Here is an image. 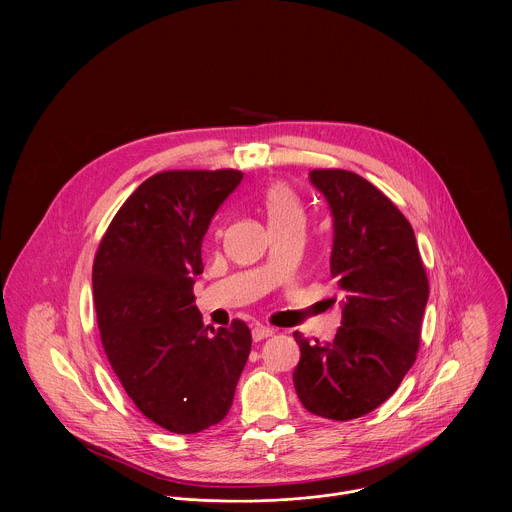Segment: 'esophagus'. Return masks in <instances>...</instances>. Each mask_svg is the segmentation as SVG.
Segmentation results:
<instances>
[{
	"label": "esophagus",
	"mask_w": 512,
	"mask_h": 512,
	"mask_svg": "<svg viewBox=\"0 0 512 512\" xmlns=\"http://www.w3.org/2000/svg\"><path fill=\"white\" fill-rule=\"evenodd\" d=\"M272 335H274V329H272V327H266V325H256V327L252 329V339H254V341H262V339L272 337Z\"/></svg>",
	"instance_id": "esophagus-1"
}]
</instances>
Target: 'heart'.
<instances>
[{"instance_id": "heart-1", "label": "heart", "mask_w": 512, "mask_h": 512, "mask_svg": "<svg viewBox=\"0 0 512 512\" xmlns=\"http://www.w3.org/2000/svg\"><path fill=\"white\" fill-rule=\"evenodd\" d=\"M264 213L270 228L303 226L305 211L303 205L288 183L276 181L264 193Z\"/></svg>"}]
</instances>
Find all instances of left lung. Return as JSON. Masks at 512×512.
Masks as SVG:
<instances>
[{
	"mask_svg": "<svg viewBox=\"0 0 512 512\" xmlns=\"http://www.w3.org/2000/svg\"><path fill=\"white\" fill-rule=\"evenodd\" d=\"M309 181L333 217L343 317L329 343L293 333V386L305 410L345 422L388 400L414 365L430 288L414 230L386 195L345 169H313Z\"/></svg>",
	"mask_w": 512,
	"mask_h": 512,
	"instance_id": "8db88e82",
	"label": "left lung"
}]
</instances>
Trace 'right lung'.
Masks as SVG:
<instances>
[{
  "instance_id": "add662e5",
  "label": "right lung",
  "mask_w": 512,
  "mask_h": 512,
  "mask_svg": "<svg viewBox=\"0 0 512 512\" xmlns=\"http://www.w3.org/2000/svg\"><path fill=\"white\" fill-rule=\"evenodd\" d=\"M242 171H163L110 222L92 266L102 347L126 394L173 434L203 432L228 414L252 337L244 321L217 331L195 305L209 224Z\"/></svg>"
}]
</instances>
